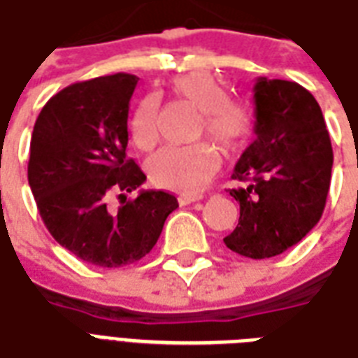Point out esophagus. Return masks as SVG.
I'll list each match as a JSON object with an SVG mask.
<instances>
[{"mask_svg": "<svg viewBox=\"0 0 358 358\" xmlns=\"http://www.w3.org/2000/svg\"><path fill=\"white\" fill-rule=\"evenodd\" d=\"M201 198H203L201 194H182V196H179V203H181V206H189V203L200 201Z\"/></svg>", "mask_w": 358, "mask_h": 358, "instance_id": "obj_1", "label": "esophagus"}]
</instances>
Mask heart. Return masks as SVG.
<instances>
[{
  "mask_svg": "<svg viewBox=\"0 0 358 358\" xmlns=\"http://www.w3.org/2000/svg\"><path fill=\"white\" fill-rule=\"evenodd\" d=\"M169 92L200 111L198 136H209L224 152H238L249 143L255 126L247 101L230 98L224 83L213 73L198 69L169 80ZM131 136L143 150H150L160 139V99L145 96L131 118ZM219 169V150L209 143L192 147H168L149 162L155 185L182 194H198Z\"/></svg>",
  "mask_w": 358,
  "mask_h": 358,
  "instance_id": "1",
  "label": "heart"
}]
</instances>
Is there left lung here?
<instances>
[{"label": "left lung", "instance_id": "left-lung-1", "mask_svg": "<svg viewBox=\"0 0 358 358\" xmlns=\"http://www.w3.org/2000/svg\"><path fill=\"white\" fill-rule=\"evenodd\" d=\"M255 115L257 139L232 173L243 182L230 190L240 201V220L224 243L260 260L296 245L319 222L334 155L321 107L298 83L260 77Z\"/></svg>", "mask_w": 358, "mask_h": 358}]
</instances>
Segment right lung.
Returning <instances> with one entry per match:
<instances>
[{"instance_id": "1", "label": "right lung", "mask_w": 358, "mask_h": 358, "mask_svg": "<svg viewBox=\"0 0 358 358\" xmlns=\"http://www.w3.org/2000/svg\"><path fill=\"white\" fill-rule=\"evenodd\" d=\"M138 77L115 73L69 85L39 113L29 143L28 182L52 238L87 264H134L157 245L177 198L141 190L145 173L126 155L128 109ZM118 194L120 208L108 198Z\"/></svg>"}]
</instances>
